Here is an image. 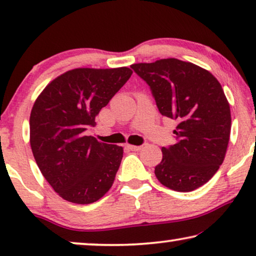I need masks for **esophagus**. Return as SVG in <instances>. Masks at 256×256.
Returning a JSON list of instances; mask_svg holds the SVG:
<instances>
[{"label": "esophagus", "instance_id": "1", "mask_svg": "<svg viewBox=\"0 0 256 256\" xmlns=\"http://www.w3.org/2000/svg\"><path fill=\"white\" fill-rule=\"evenodd\" d=\"M127 149L132 150V152H140V150L142 149V146H130V144H128L127 146Z\"/></svg>", "mask_w": 256, "mask_h": 256}]
</instances>
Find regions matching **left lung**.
I'll list each match as a JSON object with an SVG mask.
<instances>
[{"label":"left lung","mask_w":256,"mask_h":256,"mask_svg":"<svg viewBox=\"0 0 256 256\" xmlns=\"http://www.w3.org/2000/svg\"><path fill=\"white\" fill-rule=\"evenodd\" d=\"M130 68L148 84L160 113L177 121L176 143L162 148L157 180L178 192L200 188L222 164L230 141V110L222 85L206 70L174 58Z\"/></svg>","instance_id":"left-lung-1"}]
</instances>
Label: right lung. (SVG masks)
<instances>
[{"instance_id": "obj_1", "label": "right lung", "mask_w": 256, "mask_h": 256, "mask_svg": "<svg viewBox=\"0 0 256 256\" xmlns=\"http://www.w3.org/2000/svg\"><path fill=\"white\" fill-rule=\"evenodd\" d=\"M132 73L128 68L71 70L48 84L34 104L31 150L45 180L65 200L90 204L113 185L124 149L85 132Z\"/></svg>"}]
</instances>
